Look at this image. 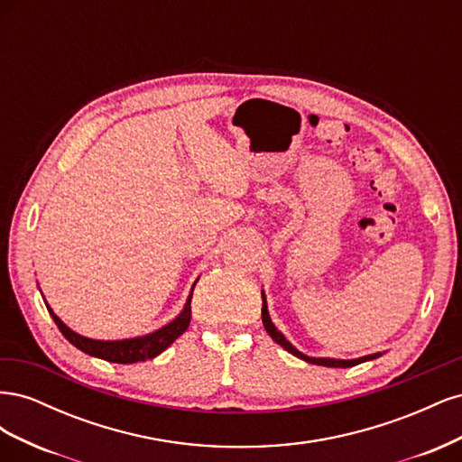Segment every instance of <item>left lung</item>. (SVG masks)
Segmentation results:
<instances>
[{
	"label": "left lung",
	"instance_id": "left-lung-1",
	"mask_svg": "<svg viewBox=\"0 0 462 462\" xmlns=\"http://www.w3.org/2000/svg\"><path fill=\"white\" fill-rule=\"evenodd\" d=\"M262 321H263V328H265V331L270 333V337H272L277 345H282V346L285 348V351H289L291 355H295L297 358H302V360H306V362H310V365L329 366V368H351V366L360 365V362H366V360H372V358L382 356V353H375V355H368V356L355 358V360H335V358H314V356H306V355H302L300 351H297V348L292 346V345L285 339V335L273 326V321H272V318H270V314H268V304H265V295H263V292H262Z\"/></svg>",
	"mask_w": 462,
	"mask_h": 462
}]
</instances>
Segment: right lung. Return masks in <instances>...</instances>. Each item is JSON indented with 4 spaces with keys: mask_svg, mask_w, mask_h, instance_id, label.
Listing matches in <instances>:
<instances>
[{
    "mask_svg": "<svg viewBox=\"0 0 462 462\" xmlns=\"http://www.w3.org/2000/svg\"><path fill=\"white\" fill-rule=\"evenodd\" d=\"M197 285V283H194ZM192 285V291H194ZM192 291L187 299V304L183 312H180L170 324L160 328L158 331L143 335V337H133V339H121V341H97V339H88L82 337V335L75 333L73 329H69L63 321L53 314V310L48 306V312L53 318L55 326L60 328V331L65 335V339L69 343H73L79 351L87 353L90 356L102 358L107 362H117V365H133V362H144L153 356H158L163 353L167 346H170L177 337L183 335L190 324V299H192Z\"/></svg>",
    "mask_w": 462,
    "mask_h": 462,
    "instance_id": "1",
    "label": "right lung"
}]
</instances>
